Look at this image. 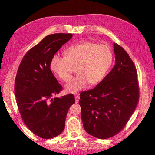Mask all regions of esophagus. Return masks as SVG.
I'll use <instances>...</instances> for the list:
<instances>
[{"mask_svg": "<svg viewBox=\"0 0 155 155\" xmlns=\"http://www.w3.org/2000/svg\"><path fill=\"white\" fill-rule=\"evenodd\" d=\"M79 100H80V97L79 95H76L75 96V102L76 103H78L79 102Z\"/></svg>", "mask_w": 155, "mask_h": 155, "instance_id": "1", "label": "esophagus"}]
</instances>
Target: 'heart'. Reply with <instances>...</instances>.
Segmentation results:
<instances>
[{"mask_svg": "<svg viewBox=\"0 0 155 155\" xmlns=\"http://www.w3.org/2000/svg\"><path fill=\"white\" fill-rule=\"evenodd\" d=\"M65 56L54 54L51 60V70L61 80L67 82L71 77L73 68L78 75L65 85L66 91L77 93L90 85L99 84L110 68L112 53L109 46L81 41L68 48Z\"/></svg>", "mask_w": 155, "mask_h": 155, "instance_id": "obj_1", "label": "heart"}]
</instances>
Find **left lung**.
<instances>
[{
    "label": "left lung",
    "instance_id": "1",
    "mask_svg": "<svg viewBox=\"0 0 155 155\" xmlns=\"http://www.w3.org/2000/svg\"><path fill=\"white\" fill-rule=\"evenodd\" d=\"M115 65L94 88L80 94L81 118L87 133L107 139L124 128L139 100L137 71L124 49L114 43Z\"/></svg>",
    "mask_w": 155,
    "mask_h": 155
}]
</instances>
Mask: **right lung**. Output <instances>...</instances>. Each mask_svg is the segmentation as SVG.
Returning <instances> with one entry per match:
<instances>
[{
	"label": "right lung",
	"mask_w": 155,
	"mask_h": 155,
	"mask_svg": "<svg viewBox=\"0 0 155 155\" xmlns=\"http://www.w3.org/2000/svg\"><path fill=\"white\" fill-rule=\"evenodd\" d=\"M72 36H46L24 56L15 77V95L21 117L31 131L44 139L62 133L68 109L75 103L73 94L53 98L62 87L50 69L52 57Z\"/></svg>",
	"instance_id": "right-lung-1"
}]
</instances>
